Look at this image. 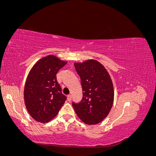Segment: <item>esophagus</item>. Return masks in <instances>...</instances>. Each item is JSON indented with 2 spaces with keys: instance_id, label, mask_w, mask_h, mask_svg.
<instances>
[{
  "instance_id": "1",
  "label": "esophagus",
  "mask_w": 156,
  "mask_h": 156,
  "mask_svg": "<svg viewBox=\"0 0 156 156\" xmlns=\"http://www.w3.org/2000/svg\"><path fill=\"white\" fill-rule=\"evenodd\" d=\"M72 95H70V94H69V95H68V100L69 101H70L71 100H72Z\"/></svg>"
}]
</instances>
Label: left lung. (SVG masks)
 Instances as JSON below:
<instances>
[{
	"label": "left lung",
	"instance_id": "left-lung-1",
	"mask_svg": "<svg viewBox=\"0 0 156 156\" xmlns=\"http://www.w3.org/2000/svg\"><path fill=\"white\" fill-rule=\"evenodd\" d=\"M81 77L83 99L72 105L78 117L88 125L99 124L109 113L114 101V88L109 73L93 59L74 63Z\"/></svg>",
	"mask_w": 156,
	"mask_h": 156
}]
</instances>
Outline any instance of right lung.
<instances>
[{
  "label": "right lung",
  "mask_w": 156,
  "mask_h": 156,
  "mask_svg": "<svg viewBox=\"0 0 156 156\" xmlns=\"http://www.w3.org/2000/svg\"><path fill=\"white\" fill-rule=\"evenodd\" d=\"M66 63L50 55L40 59L31 68L25 85L24 100L28 112L35 120L49 122L66 100L56 75Z\"/></svg>",
  "instance_id": "right-lung-1"
}]
</instances>
